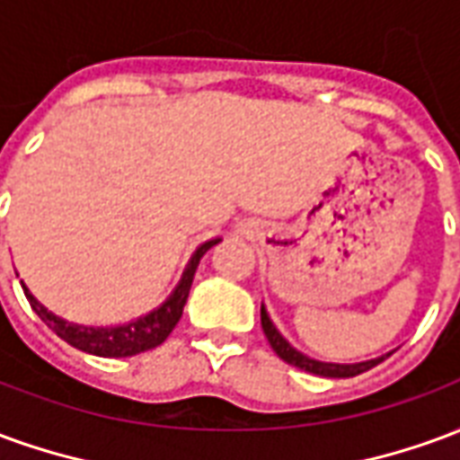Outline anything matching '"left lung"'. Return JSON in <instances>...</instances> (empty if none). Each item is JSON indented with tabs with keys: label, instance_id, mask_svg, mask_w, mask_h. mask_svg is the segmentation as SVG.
Masks as SVG:
<instances>
[{
	"label": "left lung",
	"instance_id": "obj_1",
	"mask_svg": "<svg viewBox=\"0 0 460 460\" xmlns=\"http://www.w3.org/2000/svg\"><path fill=\"white\" fill-rule=\"evenodd\" d=\"M261 328H263V332H266V338H269L270 347H273V352L283 359V362H288V365L298 367V369H305V372H310V375H320V376H357L362 375V372H367V369H372L375 365H379L385 357H376V359H369V362H357V365H332V362H318V359H310V357H305L303 352H298V349H293V347L283 340V335H280L279 330L273 328V323H270L269 313L261 308Z\"/></svg>",
	"mask_w": 460,
	"mask_h": 460
}]
</instances>
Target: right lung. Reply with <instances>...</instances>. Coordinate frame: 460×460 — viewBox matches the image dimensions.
I'll use <instances>...</instances> for the list:
<instances>
[{
	"instance_id": "obj_1",
	"label": "right lung",
	"mask_w": 460,
	"mask_h": 460,
	"mask_svg": "<svg viewBox=\"0 0 460 460\" xmlns=\"http://www.w3.org/2000/svg\"><path fill=\"white\" fill-rule=\"evenodd\" d=\"M221 239H211L207 243H201L199 249L194 251L190 266L181 276L180 286L174 288L167 303H162L160 308L152 310L150 315L145 318H137L135 323H128V325H120V328H85V325H74V323H66L54 313L39 303V300L24 288V296L29 300V305L34 308V313L39 318L44 320L49 328L54 330L56 335L61 340H66L68 345L75 347V349H84L88 355L98 357H132L140 355L145 349H152V347L162 345L164 340L170 338V332L174 330V325L180 323L181 310H184V303H187V296H190L191 280H194V270L199 266L201 256L214 246L219 243Z\"/></svg>"
}]
</instances>
